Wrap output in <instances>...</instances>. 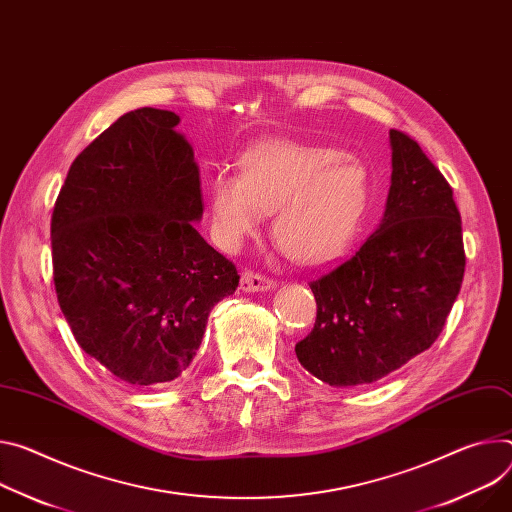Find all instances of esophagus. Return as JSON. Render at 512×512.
Instances as JSON below:
<instances>
[{
  "mask_svg": "<svg viewBox=\"0 0 512 512\" xmlns=\"http://www.w3.org/2000/svg\"><path fill=\"white\" fill-rule=\"evenodd\" d=\"M275 288V282L271 280V277H265L261 273H253V271H245L243 277H241V290L243 292H267V290H273Z\"/></svg>",
  "mask_w": 512,
  "mask_h": 512,
  "instance_id": "obj_1",
  "label": "esophagus"
}]
</instances>
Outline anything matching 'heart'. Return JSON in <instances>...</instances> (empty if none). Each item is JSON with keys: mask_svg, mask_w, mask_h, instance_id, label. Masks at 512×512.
I'll list each match as a JSON object with an SVG mask.
<instances>
[{"mask_svg": "<svg viewBox=\"0 0 512 512\" xmlns=\"http://www.w3.org/2000/svg\"><path fill=\"white\" fill-rule=\"evenodd\" d=\"M239 165V177L218 173L208 185L212 232L224 251L241 249L265 212H273L275 243L298 263H327L349 247L369 206L359 161L337 149L271 141Z\"/></svg>", "mask_w": 512, "mask_h": 512, "instance_id": "heart-1", "label": "heart"}]
</instances>
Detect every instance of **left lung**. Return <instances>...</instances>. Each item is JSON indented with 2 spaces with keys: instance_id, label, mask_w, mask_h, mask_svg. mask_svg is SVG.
Instances as JSON below:
<instances>
[{
  "instance_id": "obj_1",
  "label": "left lung",
  "mask_w": 512,
  "mask_h": 512,
  "mask_svg": "<svg viewBox=\"0 0 512 512\" xmlns=\"http://www.w3.org/2000/svg\"><path fill=\"white\" fill-rule=\"evenodd\" d=\"M386 212L359 251L310 282L316 322L298 361L329 386L386 378L441 335L466 253L453 190L416 141L390 130Z\"/></svg>"
}]
</instances>
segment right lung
Instances as JSON below:
<instances>
[{
	"label": "right lung",
	"instance_id": "add662e5",
	"mask_svg": "<svg viewBox=\"0 0 512 512\" xmlns=\"http://www.w3.org/2000/svg\"><path fill=\"white\" fill-rule=\"evenodd\" d=\"M169 110L120 116L73 161L51 218L53 280L79 347L143 388L179 378L239 288L212 249L194 149Z\"/></svg>",
	"mask_w": 512,
	"mask_h": 512
}]
</instances>
